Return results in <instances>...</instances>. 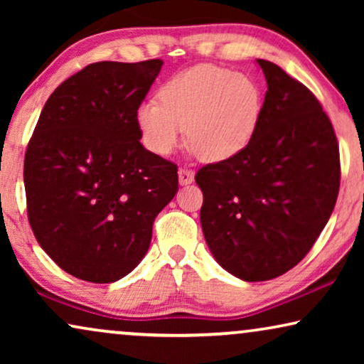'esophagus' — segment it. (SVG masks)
Returning a JSON list of instances; mask_svg holds the SVG:
<instances>
[{
    "mask_svg": "<svg viewBox=\"0 0 364 364\" xmlns=\"http://www.w3.org/2000/svg\"><path fill=\"white\" fill-rule=\"evenodd\" d=\"M178 182L181 186H188V183L193 182V171L188 167H181L178 168Z\"/></svg>",
    "mask_w": 364,
    "mask_h": 364,
    "instance_id": "34e87169",
    "label": "esophagus"
}]
</instances>
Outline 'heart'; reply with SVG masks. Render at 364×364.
<instances>
[{"label":"heart","mask_w":364,"mask_h":364,"mask_svg":"<svg viewBox=\"0 0 364 364\" xmlns=\"http://www.w3.org/2000/svg\"><path fill=\"white\" fill-rule=\"evenodd\" d=\"M157 101L139 104L136 122L156 156L176 151L183 137L207 162L240 154L255 136L262 117V89L255 79L228 68L203 64L167 79Z\"/></svg>","instance_id":"obj_1"}]
</instances>
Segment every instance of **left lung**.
<instances>
[{"instance_id":"left-lung-1","label":"left lung","mask_w":364,"mask_h":364,"mask_svg":"<svg viewBox=\"0 0 364 364\" xmlns=\"http://www.w3.org/2000/svg\"><path fill=\"white\" fill-rule=\"evenodd\" d=\"M268 91L252 142L196 173L200 223L215 260L265 282L298 265L320 237L340 191V147L310 89L257 59Z\"/></svg>"}]
</instances>
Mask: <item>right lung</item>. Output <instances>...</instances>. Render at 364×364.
<instances>
[{
    "label": "right lung",
    "instance_id": "right-lung-1",
    "mask_svg": "<svg viewBox=\"0 0 364 364\" xmlns=\"http://www.w3.org/2000/svg\"><path fill=\"white\" fill-rule=\"evenodd\" d=\"M162 59L89 64L44 104L24 156L28 220L69 275L112 283L149 250L177 166L141 144L136 122Z\"/></svg>",
    "mask_w": 364,
    "mask_h": 364
}]
</instances>
